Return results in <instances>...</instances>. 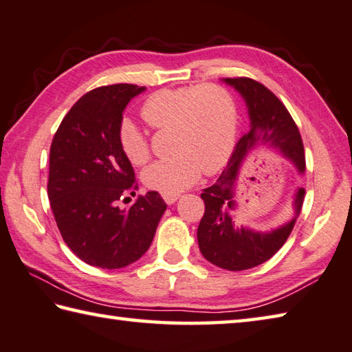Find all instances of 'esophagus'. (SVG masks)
Segmentation results:
<instances>
[{
	"instance_id": "esophagus-1",
	"label": "esophagus",
	"mask_w": 352,
	"mask_h": 352,
	"mask_svg": "<svg viewBox=\"0 0 352 352\" xmlns=\"http://www.w3.org/2000/svg\"><path fill=\"white\" fill-rule=\"evenodd\" d=\"M163 198H164L166 203L172 204V203H175L178 200V195H163Z\"/></svg>"
}]
</instances>
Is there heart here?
Returning a JSON list of instances; mask_svg holds the SVG:
<instances>
[{
  "label": "heart",
  "instance_id": "heart-1",
  "mask_svg": "<svg viewBox=\"0 0 352 352\" xmlns=\"http://www.w3.org/2000/svg\"><path fill=\"white\" fill-rule=\"evenodd\" d=\"M142 117L155 131L169 129L174 154L143 170L146 188L177 195L197 182L203 170L214 174L226 163L237 135V104L219 85L164 87L142 104ZM118 143L124 157L140 166L149 160V142L129 118L118 124Z\"/></svg>",
  "mask_w": 352,
  "mask_h": 352
}]
</instances>
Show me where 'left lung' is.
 <instances>
[{"mask_svg": "<svg viewBox=\"0 0 352 352\" xmlns=\"http://www.w3.org/2000/svg\"><path fill=\"white\" fill-rule=\"evenodd\" d=\"M225 82L237 89L245 98L251 127L239 140L219 180L203 189L204 214L197 229V240L203 257L212 265L228 271H245L265 263L285 245L302 210L305 189H297L294 219L286 225L271 232L239 228L232 219V210L237 208L234 189L243 166L255 152L271 148L282 152L303 174L305 149L296 121L270 89L246 76L225 78Z\"/></svg>", "mask_w": 352, "mask_h": 352, "instance_id": "left-lung-1", "label": "left lung"}]
</instances>
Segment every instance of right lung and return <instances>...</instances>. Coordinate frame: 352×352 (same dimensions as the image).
<instances>
[{"label": "right lung", "instance_id": "add662e5", "mask_svg": "<svg viewBox=\"0 0 352 352\" xmlns=\"http://www.w3.org/2000/svg\"><path fill=\"white\" fill-rule=\"evenodd\" d=\"M137 85L101 86L70 107L50 144L47 195L61 237L76 257L120 270L148 251L166 203L140 195L129 209L118 203L138 184L118 143V124ZM131 200V198H129Z\"/></svg>", "mask_w": 352, "mask_h": 352}]
</instances>
